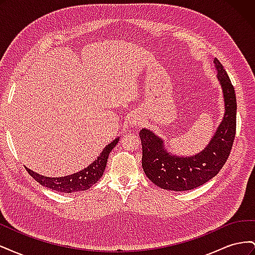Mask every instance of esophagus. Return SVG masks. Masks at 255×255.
I'll return each mask as SVG.
<instances>
[{
  "label": "esophagus",
  "mask_w": 255,
  "mask_h": 255,
  "mask_svg": "<svg viewBox=\"0 0 255 255\" xmlns=\"http://www.w3.org/2000/svg\"><path fill=\"white\" fill-rule=\"evenodd\" d=\"M129 122L130 125L133 127H140L142 125V120L140 119V117H138L137 115H132L129 117Z\"/></svg>",
  "instance_id": "obj_1"
}]
</instances>
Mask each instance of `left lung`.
<instances>
[{"instance_id": "left-lung-1", "label": "left lung", "mask_w": 255, "mask_h": 255, "mask_svg": "<svg viewBox=\"0 0 255 255\" xmlns=\"http://www.w3.org/2000/svg\"><path fill=\"white\" fill-rule=\"evenodd\" d=\"M214 63L225 97L226 114L211 142L202 152L191 157L170 155L166 152L163 140L149 129L140 130L142 169L150 181L160 188L185 191L201 186L220 171L232 150L236 134V95L220 61L215 58Z\"/></svg>"}]
</instances>
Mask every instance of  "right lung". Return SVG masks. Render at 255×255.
Masks as SVG:
<instances>
[{
    "label": "right lung",
    "mask_w": 255,
    "mask_h": 255,
    "mask_svg": "<svg viewBox=\"0 0 255 255\" xmlns=\"http://www.w3.org/2000/svg\"><path fill=\"white\" fill-rule=\"evenodd\" d=\"M119 141L118 138L111 142L106 148L100 154L99 157L89 165L87 168L83 169L82 171L76 172L71 175L61 176V177H48L38 174L34 171L27 169L26 171L33 176L38 183L44 187H48L52 190H56L59 192H76L82 190L89 189L92 185H95L100 177L103 175L105 167L107 164V158H109L110 153L115 148L116 144Z\"/></svg>",
    "instance_id": "obj_1"
}]
</instances>
